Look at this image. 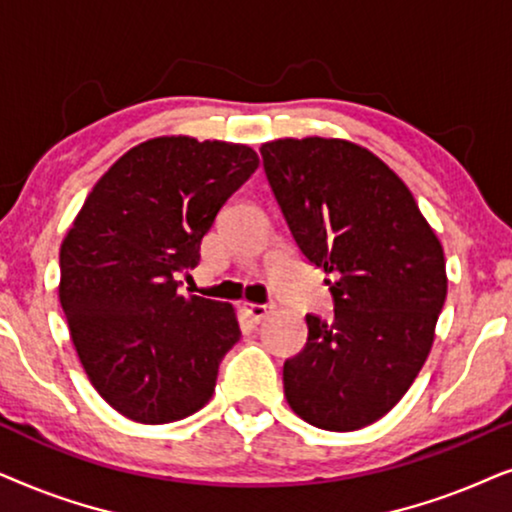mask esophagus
<instances>
[{
  "instance_id": "esophagus-1",
  "label": "esophagus",
  "mask_w": 512,
  "mask_h": 512,
  "mask_svg": "<svg viewBox=\"0 0 512 512\" xmlns=\"http://www.w3.org/2000/svg\"><path fill=\"white\" fill-rule=\"evenodd\" d=\"M271 309H274V306H269V304H250V302L241 304V311L248 318H252V323H262V320L271 313Z\"/></svg>"
}]
</instances>
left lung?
<instances>
[{
	"label": "left lung",
	"mask_w": 512,
	"mask_h": 512,
	"mask_svg": "<svg viewBox=\"0 0 512 512\" xmlns=\"http://www.w3.org/2000/svg\"><path fill=\"white\" fill-rule=\"evenodd\" d=\"M260 152L299 252L332 274L335 316H306V346L283 365L285 398L311 426L358 431L391 412L426 363L447 297L442 245L367 149L285 138Z\"/></svg>",
	"instance_id": "1"
}]
</instances>
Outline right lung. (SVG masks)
<instances>
[{"label": "right lung", "mask_w": 512, "mask_h": 512, "mask_svg": "<svg viewBox=\"0 0 512 512\" xmlns=\"http://www.w3.org/2000/svg\"><path fill=\"white\" fill-rule=\"evenodd\" d=\"M260 166L245 145L154 138L100 177L60 245V304L102 398L140 424L199 412L241 339L231 304L182 297L177 276Z\"/></svg>", "instance_id": "add662e5"}]
</instances>
